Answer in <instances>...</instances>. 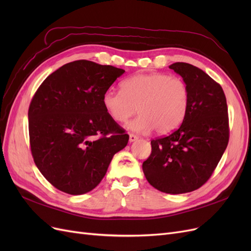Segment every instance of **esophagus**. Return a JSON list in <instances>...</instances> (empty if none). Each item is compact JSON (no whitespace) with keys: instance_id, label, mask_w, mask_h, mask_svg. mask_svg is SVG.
Returning a JSON list of instances; mask_svg holds the SVG:
<instances>
[{"instance_id":"34e87169","label":"esophagus","mask_w":251,"mask_h":251,"mask_svg":"<svg viewBox=\"0 0 251 251\" xmlns=\"http://www.w3.org/2000/svg\"><path fill=\"white\" fill-rule=\"evenodd\" d=\"M128 136H130V142H133V141H136V140H137L138 139V136H136L135 134H130V135H128Z\"/></svg>"}]
</instances>
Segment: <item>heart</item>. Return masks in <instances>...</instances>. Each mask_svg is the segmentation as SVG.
<instances>
[{"mask_svg":"<svg viewBox=\"0 0 251 251\" xmlns=\"http://www.w3.org/2000/svg\"><path fill=\"white\" fill-rule=\"evenodd\" d=\"M191 103V91L179 77L164 73L137 74L121 83V91L108 90L102 104L109 116L125 124L136 113L140 116L128 125L132 131L159 135L174 132L183 123Z\"/></svg>","mask_w":251,"mask_h":251,"instance_id":"b5f03b06","label":"heart"}]
</instances>
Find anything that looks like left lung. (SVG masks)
I'll list each match as a JSON object with an SVG mask.
<instances>
[{
	"instance_id": "1",
	"label": "left lung",
	"mask_w": 251,
	"mask_h": 251,
	"mask_svg": "<svg viewBox=\"0 0 251 251\" xmlns=\"http://www.w3.org/2000/svg\"><path fill=\"white\" fill-rule=\"evenodd\" d=\"M191 91L183 123L165 137L151 141V153L142 164L149 183L166 194L196 191L206 182L229 140L228 110L222 87L199 68L175 63Z\"/></svg>"
}]
</instances>
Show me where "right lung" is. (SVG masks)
<instances>
[{"label":"right lung","instance_id":"add662e5","mask_svg":"<svg viewBox=\"0 0 251 251\" xmlns=\"http://www.w3.org/2000/svg\"><path fill=\"white\" fill-rule=\"evenodd\" d=\"M125 73L119 68L80 59L51 73L28 110L29 139L37 169L70 195L92 191L128 135L102 104V96Z\"/></svg>","mask_w":251,"mask_h":251}]
</instances>
